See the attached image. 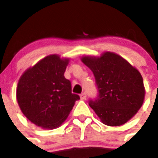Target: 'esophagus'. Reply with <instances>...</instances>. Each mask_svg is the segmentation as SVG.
Here are the masks:
<instances>
[{
  "label": "esophagus",
  "instance_id": "esophagus-1",
  "mask_svg": "<svg viewBox=\"0 0 158 158\" xmlns=\"http://www.w3.org/2000/svg\"><path fill=\"white\" fill-rule=\"evenodd\" d=\"M86 96H87V95H86V93H81V100H85L86 99Z\"/></svg>",
  "mask_w": 158,
  "mask_h": 158
}]
</instances>
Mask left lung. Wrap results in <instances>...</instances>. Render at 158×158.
Wrapping results in <instances>:
<instances>
[{
    "label": "left lung",
    "instance_id": "left-lung-1",
    "mask_svg": "<svg viewBox=\"0 0 158 158\" xmlns=\"http://www.w3.org/2000/svg\"><path fill=\"white\" fill-rule=\"evenodd\" d=\"M81 61L93 71L98 90L89 106L105 125L126 123L144 101L146 92L139 71L113 52H104L100 57L84 56Z\"/></svg>",
    "mask_w": 158,
    "mask_h": 158
}]
</instances>
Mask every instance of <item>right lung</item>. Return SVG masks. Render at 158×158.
<instances>
[{
    "mask_svg": "<svg viewBox=\"0 0 158 158\" xmlns=\"http://www.w3.org/2000/svg\"><path fill=\"white\" fill-rule=\"evenodd\" d=\"M69 58L51 54L23 73L16 88L18 104L36 126L54 129L61 126L80 99L72 93L71 82L64 77Z\"/></svg>",
    "mask_w": 158,
    "mask_h": 158,
    "instance_id": "obj_1",
    "label": "right lung"
}]
</instances>
